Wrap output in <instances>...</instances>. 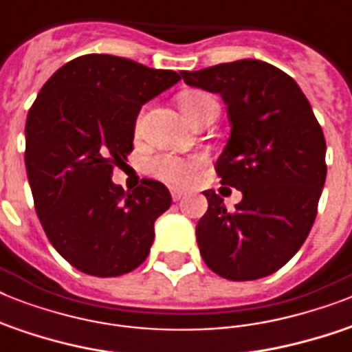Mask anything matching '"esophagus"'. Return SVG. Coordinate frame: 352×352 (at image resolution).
<instances>
[{
    "label": "esophagus",
    "mask_w": 352,
    "mask_h": 352,
    "mask_svg": "<svg viewBox=\"0 0 352 352\" xmlns=\"http://www.w3.org/2000/svg\"><path fill=\"white\" fill-rule=\"evenodd\" d=\"M182 197H184V193H182L181 190H171V199H173V201H181Z\"/></svg>",
    "instance_id": "esophagus-1"
}]
</instances>
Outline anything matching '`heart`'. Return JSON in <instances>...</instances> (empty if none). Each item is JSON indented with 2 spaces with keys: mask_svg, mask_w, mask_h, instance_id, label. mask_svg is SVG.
<instances>
[{
  "mask_svg": "<svg viewBox=\"0 0 352 352\" xmlns=\"http://www.w3.org/2000/svg\"><path fill=\"white\" fill-rule=\"evenodd\" d=\"M210 102H214V98L206 93H201V91H190V93H184L181 96L182 111L186 113V117L192 122L204 111V107L208 106ZM140 122H142V118H138V127H140ZM199 166H201L199 159H184L179 155L160 153L149 160L148 170L151 175L160 179V181L182 186L192 179L193 173L199 170Z\"/></svg>",
  "mask_w": 352,
  "mask_h": 352,
  "instance_id": "heart-1",
  "label": "heart"
}]
</instances>
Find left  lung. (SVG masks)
Returning <instances> with one entry per match:
<instances>
[{"mask_svg": "<svg viewBox=\"0 0 352 352\" xmlns=\"http://www.w3.org/2000/svg\"><path fill=\"white\" fill-rule=\"evenodd\" d=\"M188 85L219 93L230 138L215 164L221 184L241 190L228 212L214 190L197 223L204 263L221 278L252 281L283 267L305 243L327 164L325 137L300 85L259 60L182 71Z\"/></svg>", "mask_w": 352, "mask_h": 352, "instance_id": "8db88e82", "label": "left lung"}]
</instances>
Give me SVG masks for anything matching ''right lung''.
I'll list each match as a JSON object with an SVG mask.
<instances>
[{
  "label": "right lung",
  "instance_id": "1",
  "mask_svg": "<svg viewBox=\"0 0 352 352\" xmlns=\"http://www.w3.org/2000/svg\"><path fill=\"white\" fill-rule=\"evenodd\" d=\"M179 80L170 69L84 54L58 69L30 106L25 168L36 214L58 254L84 274L115 278L148 257L170 192L149 179L124 192L111 175L133 151L142 104Z\"/></svg>",
  "mask_w": 352,
  "mask_h": 352
}]
</instances>
